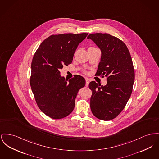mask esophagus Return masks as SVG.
I'll return each mask as SVG.
<instances>
[{"label": "esophagus", "mask_w": 159, "mask_h": 159, "mask_svg": "<svg viewBox=\"0 0 159 159\" xmlns=\"http://www.w3.org/2000/svg\"><path fill=\"white\" fill-rule=\"evenodd\" d=\"M89 79H87V78H86V84H85V86H88V84H89Z\"/></svg>", "instance_id": "1"}]
</instances>
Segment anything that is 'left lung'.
<instances>
[{
  "instance_id": "8db88e82",
  "label": "left lung",
  "mask_w": 159,
  "mask_h": 159,
  "mask_svg": "<svg viewBox=\"0 0 159 159\" xmlns=\"http://www.w3.org/2000/svg\"><path fill=\"white\" fill-rule=\"evenodd\" d=\"M102 52L97 75L107 77L105 86L93 81L88 85L93 94L90 106L97 118L109 121L124 109L130 97L134 80V70L126 45L118 38L108 34H89Z\"/></svg>"
}]
</instances>
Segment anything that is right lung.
<instances>
[{
	"label": "right lung",
	"instance_id": "add662e5",
	"mask_svg": "<svg viewBox=\"0 0 159 159\" xmlns=\"http://www.w3.org/2000/svg\"><path fill=\"white\" fill-rule=\"evenodd\" d=\"M88 34L52 35L38 48L31 64L30 84L40 110L51 118L59 120L73 112L79 89L85 79L75 75L68 81L60 70L73 61L75 51Z\"/></svg>",
	"mask_w": 159,
	"mask_h": 159
}]
</instances>
